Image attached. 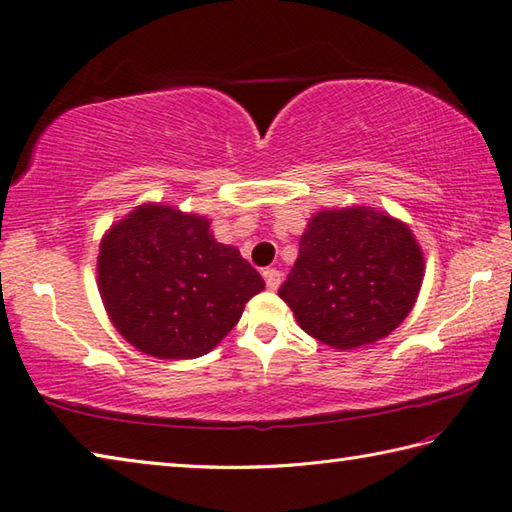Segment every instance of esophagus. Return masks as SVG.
<instances>
[{"label": "esophagus", "mask_w": 512, "mask_h": 512, "mask_svg": "<svg viewBox=\"0 0 512 512\" xmlns=\"http://www.w3.org/2000/svg\"><path fill=\"white\" fill-rule=\"evenodd\" d=\"M264 279H266V286L270 290H277L279 284H282V273L275 268H268V270H264Z\"/></svg>", "instance_id": "34e87169"}]
</instances>
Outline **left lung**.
<instances>
[{"mask_svg": "<svg viewBox=\"0 0 512 512\" xmlns=\"http://www.w3.org/2000/svg\"><path fill=\"white\" fill-rule=\"evenodd\" d=\"M422 277V250L406 224L364 206L322 210L299 239L279 297L308 335L353 350L404 322Z\"/></svg>", "mask_w": 512, "mask_h": 512, "instance_id": "1", "label": "left lung"}]
</instances>
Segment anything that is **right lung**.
Here are the masks:
<instances>
[{
    "mask_svg": "<svg viewBox=\"0 0 512 512\" xmlns=\"http://www.w3.org/2000/svg\"><path fill=\"white\" fill-rule=\"evenodd\" d=\"M97 282L108 317L128 344L159 359L206 355L233 330L264 279L210 222L144 204L108 230Z\"/></svg>",
    "mask_w": 512,
    "mask_h": 512,
    "instance_id": "add662e5",
    "label": "right lung"
}]
</instances>
